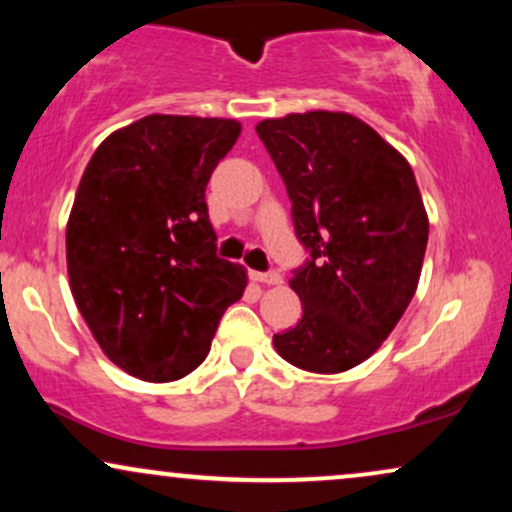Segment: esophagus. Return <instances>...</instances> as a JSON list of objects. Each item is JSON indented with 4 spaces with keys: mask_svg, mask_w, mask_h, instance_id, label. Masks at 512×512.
<instances>
[{
    "mask_svg": "<svg viewBox=\"0 0 512 512\" xmlns=\"http://www.w3.org/2000/svg\"><path fill=\"white\" fill-rule=\"evenodd\" d=\"M252 281H257V284H267V286H279L281 281H284V276L279 272H252L250 274Z\"/></svg>",
    "mask_w": 512,
    "mask_h": 512,
    "instance_id": "1",
    "label": "esophagus"
}]
</instances>
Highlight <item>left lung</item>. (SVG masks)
I'll return each instance as SVG.
<instances>
[{
    "mask_svg": "<svg viewBox=\"0 0 512 512\" xmlns=\"http://www.w3.org/2000/svg\"><path fill=\"white\" fill-rule=\"evenodd\" d=\"M310 260L289 281L303 303L274 349L310 373H344L373 356L419 286L428 216L414 170L358 117L330 110L255 127Z\"/></svg>",
    "mask_w": 512,
    "mask_h": 512,
    "instance_id": "1",
    "label": "left lung"
}]
</instances>
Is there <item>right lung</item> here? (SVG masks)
<instances>
[{"instance_id":"obj_1","label":"right lung","mask_w":512,"mask_h":512,"mask_svg":"<svg viewBox=\"0 0 512 512\" xmlns=\"http://www.w3.org/2000/svg\"><path fill=\"white\" fill-rule=\"evenodd\" d=\"M238 120L146 115L98 146L67 221L76 308L103 354L146 383L185 378L209 354L248 274L216 257L207 182Z\"/></svg>"}]
</instances>
